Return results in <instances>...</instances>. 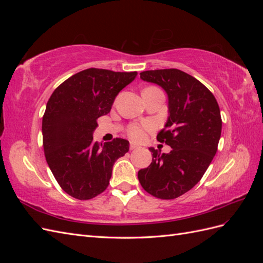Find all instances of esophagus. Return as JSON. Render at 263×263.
Returning <instances> with one entry per match:
<instances>
[{
  "instance_id": "34e87169",
  "label": "esophagus",
  "mask_w": 263,
  "mask_h": 263,
  "mask_svg": "<svg viewBox=\"0 0 263 263\" xmlns=\"http://www.w3.org/2000/svg\"><path fill=\"white\" fill-rule=\"evenodd\" d=\"M137 148H139L136 144H134V142H130V145H129V149L130 150H135V149H137Z\"/></svg>"
}]
</instances>
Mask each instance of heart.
<instances>
[{
	"mask_svg": "<svg viewBox=\"0 0 263 263\" xmlns=\"http://www.w3.org/2000/svg\"><path fill=\"white\" fill-rule=\"evenodd\" d=\"M153 125L150 123H144V124H132L127 128V134L128 136L134 140H139L144 137L145 130H150L153 128Z\"/></svg>",
	"mask_w": 263,
	"mask_h": 263,
	"instance_id": "obj_1",
	"label": "heart"
}]
</instances>
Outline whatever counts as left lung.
Segmentation results:
<instances>
[{
  "instance_id": "left-lung-1",
  "label": "left lung",
  "mask_w": 263,
  "mask_h": 263,
  "mask_svg": "<svg viewBox=\"0 0 263 263\" xmlns=\"http://www.w3.org/2000/svg\"><path fill=\"white\" fill-rule=\"evenodd\" d=\"M140 79L160 85L168 94V121L157 140L172 149L161 154L149 148L153 162L138 171V180L149 194L173 200L202 179L216 154L221 134L219 106L208 87L181 70L144 71Z\"/></svg>"
}]
</instances>
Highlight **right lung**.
<instances>
[{"label": "right lung", "instance_id": "obj_1", "mask_svg": "<svg viewBox=\"0 0 263 263\" xmlns=\"http://www.w3.org/2000/svg\"><path fill=\"white\" fill-rule=\"evenodd\" d=\"M137 72L90 68L62 82L47 103L43 145L47 163L61 189L90 200L108 186L115 161L129 150L128 140H93L97 119L109 113L117 94Z\"/></svg>", "mask_w": 263, "mask_h": 263}]
</instances>
